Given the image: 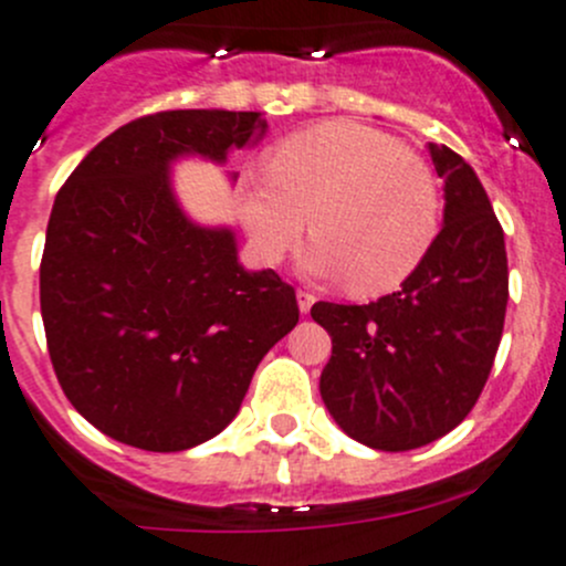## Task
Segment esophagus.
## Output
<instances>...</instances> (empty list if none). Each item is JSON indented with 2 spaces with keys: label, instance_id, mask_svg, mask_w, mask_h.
I'll return each instance as SVG.
<instances>
[{
  "label": "esophagus",
  "instance_id": "obj_1",
  "mask_svg": "<svg viewBox=\"0 0 566 566\" xmlns=\"http://www.w3.org/2000/svg\"><path fill=\"white\" fill-rule=\"evenodd\" d=\"M295 298H298V310H301V315H310V310L312 306H315V295L312 293H306V290H298V293H295Z\"/></svg>",
  "mask_w": 566,
  "mask_h": 566
}]
</instances>
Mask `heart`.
Returning <instances> with one entry per match:
<instances>
[{"label":"heart","instance_id":"heart-1","mask_svg":"<svg viewBox=\"0 0 566 566\" xmlns=\"http://www.w3.org/2000/svg\"><path fill=\"white\" fill-rule=\"evenodd\" d=\"M243 230L256 260H284L310 227L304 268L350 279L358 295L399 287L430 254L441 199L430 169L389 134L334 119L273 147L265 175L241 188Z\"/></svg>","mask_w":566,"mask_h":566}]
</instances>
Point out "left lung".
Here are the masks:
<instances>
[{
	"label": "left lung",
	"mask_w": 566,
	"mask_h": 566,
	"mask_svg": "<svg viewBox=\"0 0 566 566\" xmlns=\"http://www.w3.org/2000/svg\"><path fill=\"white\" fill-rule=\"evenodd\" d=\"M443 227L397 293L364 306L319 301L331 336L319 397L369 449L427 447L471 413L493 369L510 301L504 230L471 164L430 142Z\"/></svg>",
	"instance_id": "1"
}]
</instances>
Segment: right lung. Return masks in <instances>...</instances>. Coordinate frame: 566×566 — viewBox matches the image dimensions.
Instances as JSON below:
<instances>
[{
  "label": "right lung",
  "instance_id": "obj_1",
  "mask_svg": "<svg viewBox=\"0 0 566 566\" xmlns=\"http://www.w3.org/2000/svg\"><path fill=\"white\" fill-rule=\"evenodd\" d=\"M265 130L260 112L150 114L95 145L56 193L40 262L49 356L73 408L114 441L182 452L216 438L298 323L295 290L247 271L232 227L193 221L172 186L182 158L221 167Z\"/></svg>",
  "mask_w": 566,
  "mask_h": 566
}]
</instances>
